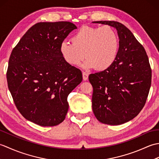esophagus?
I'll list each match as a JSON object with an SVG mask.
<instances>
[{"instance_id":"esophagus-1","label":"esophagus","mask_w":159,"mask_h":159,"mask_svg":"<svg viewBox=\"0 0 159 159\" xmlns=\"http://www.w3.org/2000/svg\"><path fill=\"white\" fill-rule=\"evenodd\" d=\"M88 74H87V72H83V79L84 80H87V79H88Z\"/></svg>"}]
</instances>
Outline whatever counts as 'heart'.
<instances>
[{"mask_svg": "<svg viewBox=\"0 0 159 159\" xmlns=\"http://www.w3.org/2000/svg\"><path fill=\"white\" fill-rule=\"evenodd\" d=\"M71 42L61 43L59 50L63 59L69 65L77 66L86 57L83 66L87 69L109 67L119 48V38L109 26H82L72 35Z\"/></svg>", "mask_w": 159, "mask_h": 159, "instance_id": "1", "label": "heart"}]
</instances>
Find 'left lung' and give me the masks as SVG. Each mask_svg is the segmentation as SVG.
I'll list each match as a JSON object with an SVG mask.
<instances>
[{
  "instance_id": "left-lung-1",
  "label": "left lung",
  "mask_w": 159,
  "mask_h": 159,
  "mask_svg": "<svg viewBox=\"0 0 159 159\" xmlns=\"http://www.w3.org/2000/svg\"><path fill=\"white\" fill-rule=\"evenodd\" d=\"M116 28L119 50L113 63L91 74L92 109L100 122L120 125L133 120L146 102L152 82V70L143 46L124 25L116 21H95Z\"/></svg>"
}]
</instances>
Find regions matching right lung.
Returning <instances> with one entry per match:
<instances>
[{"label": "right lung", "mask_w": 159, "mask_h": 159, "mask_svg": "<svg viewBox=\"0 0 159 159\" xmlns=\"http://www.w3.org/2000/svg\"><path fill=\"white\" fill-rule=\"evenodd\" d=\"M77 29L70 22H38L20 39L9 57L8 88L19 112L41 126L65 120L67 96L82 82V72L67 64L60 45Z\"/></svg>", "instance_id": "add662e5"}]
</instances>
